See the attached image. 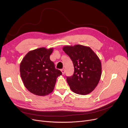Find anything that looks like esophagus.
Here are the masks:
<instances>
[{"label":"esophagus","mask_w":128,"mask_h":128,"mask_svg":"<svg viewBox=\"0 0 128 128\" xmlns=\"http://www.w3.org/2000/svg\"><path fill=\"white\" fill-rule=\"evenodd\" d=\"M61 71H62V74L64 75V73H65L64 69H62V70H61Z\"/></svg>","instance_id":"obj_1"}]
</instances>
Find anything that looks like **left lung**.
<instances>
[{
  "label": "left lung",
  "mask_w": 128,
  "mask_h": 128,
  "mask_svg": "<svg viewBox=\"0 0 128 128\" xmlns=\"http://www.w3.org/2000/svg\"><path fill=\"white\" fill-rule=\"evenodd\" d=\"M63 50L73 62V75L66 77V81L74 93L86 95L92 92L98 84L101 76L100 59L88 46L82 45L66 46Z\"/></svg>",
  "instance_id": "left-lung-1"
}]
</instances>
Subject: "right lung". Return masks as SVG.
Returning a JSON list of instances; mask_svg holds the SVG:
<instances>
[{
	"label": "right lung",
	"mask_w": 128,
	"mask_h": 128,
	"mask_svg": "<svg viewBox=\"0 0 128 128\" xmlns=\"http://www.w3.org/2000/svg\"><path fill=\"white\" fill-rule=\"evenodd\" d=\"M53 48H41L29 51L20 64L22 80L30 92L40 96L53 91L58 76L62 72L56 69L50 57Z\"/></svg>",
	"instance_id": "1"
}]
</instances>
